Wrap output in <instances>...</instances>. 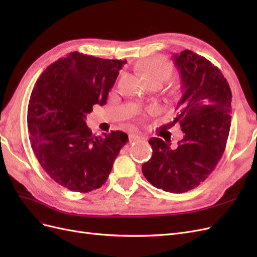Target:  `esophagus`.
<instances>
[{
    "label": "esophagus",
    "instance_id": "34e87169",
    "mask_svg": "<svg viewBox=\"0 0 257 257\" xmlns=\"http://www.w3.org/2000/svg\"><path fill=\"white\" fill-rule=\"evenodd\" d=\"M143 139H144V138H143L142 136H139V135H137V134H131V135L128 136V141H130L131 144L138 143V142L143 141Z\"/></svg>",
    "mask_w": 257,
    "mask_h": 257
}]
</instances>
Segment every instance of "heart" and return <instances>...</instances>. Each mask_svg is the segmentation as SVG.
Returning a JSON list of instances; mask_svg holds the SVG:
<instances>
[{"label": "heart", "mask_w": 257, "mask_h": 257, "mask_svg": "<svg viewBox=\"0 0 257 257\" xmlns=\"http://www.w3.org/2000/svg\"><path fill=\"white\" fill-rule=\"evenodd\" d=\"M173 69L166 61L160 58L147 60L143 64V75L147 82L161 81L164 82L172 76Z\"/></svg>", "instance_id": "heart-1"}]
</instances>
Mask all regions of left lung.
Segmentation results:
<instances>
[{"label":"left lung","mask_w":257,"mask_h":257,"mask_svg":"<svg viewBox=\"0 0 257 257\" xmlns=\"http://www.w3.org/2000/svg\"><path fill=\"white\" fill-rule=\"evenodd\" d=\"M173 61L181 92L174 122L180 123L184 136L176 149L152 137V157L142 170L155 188L183 193L203 182L222 158L230 128L231 91L220 69L197 53L183 50Z\"/></svg>","instance_id":"obj_1"}]
</instances>
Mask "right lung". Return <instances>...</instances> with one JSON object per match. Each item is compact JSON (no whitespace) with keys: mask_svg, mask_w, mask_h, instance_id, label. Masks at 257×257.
<instances>
[{"mask_svg":"<svg viewBox=\"0 0 257 257\" xmlns=\"http://www.w3.org/2000/svg\"><path fill=\"white\" fill-rule=\"evenodd\" d=\"M125 60H105L71 52L37 79L28 106L31 147L53 181L75 192L102 186L125 133L92 135L85 124L93 105L103 106Z\"/></svg>","mask_w":257,"mask_h":257,"instance_id":"1","label":"right lung"}]
</instances>
